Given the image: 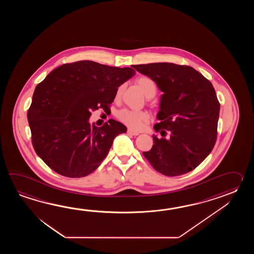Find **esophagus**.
<instances>
[{
    "mask_svg": "<svg viewBox=\"0 0 254 254\" xmlns=\"http://www.w3.org/2000/svg\"><path fill=\"white\" fill-rule=\"evenodd\" d=\"M127 132H128L129 134L133 135V136H137V135L140 134L138 131H135V130H133V129H127Z\"/></svg>",
    "mask_w": 254,
    "mask_h": 254,
    "instance_id": "obj_1",
    "label": "esophagus"
}]
</instances>
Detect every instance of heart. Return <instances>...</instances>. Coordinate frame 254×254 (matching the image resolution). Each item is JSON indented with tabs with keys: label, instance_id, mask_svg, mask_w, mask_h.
<instances>
[{
	"label": "heart",
	"instance_id": "1",
	"mask_svg": "<svg viewBox=\"0 0 254 254\" xmlns=\"http://www.w3.org/2000/svg\"><path fill=\"white\" fill-rule=\"evenodd\" d=\"M136 83L139 85L141 91L144 93L147 98H152L157 92L156 83L148 76H140L137 78ZM123 91V87L120 86L117 91L115 97L116 99L121 96ZM117 118L120 122L127 125L129 128L139 129L142 127L143 124L149 121V115L143 111H135L129 109H123L117 113Z\"/></svg>",
	"mask_w": 254,
	"mask_h": 254
}]
</instances>
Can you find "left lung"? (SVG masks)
Returning a JSON list of instances; mask_svg holds the SVG:
<instances>
[{"label": "left lung", "instance_id": "8db88e82", "mask_svg": "<svg viewBox=\"0 0 254 254\" xmlns=\"http://www.w3.org/2000/svg\"><path fill=\"white\" fill-rule=\"evenodd\" d=\"M163 92L153 145L142 152L158 173L169 177L189 173L210 154L217 140L220 103L211 81L187 65L169 63L132 65Z\"/></svg>", "mask_w": 254, "mask_h": 254}]
</instances>
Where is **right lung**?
Segmentation results:
<instances>
[{
    "instance_id": "right-lung-1",
    "label": "right lung",
    "mask_w": 254,
    "mask_h": 254,
    "mask_svg": "<svg viewBox=\"0 0 254 254\" xmlns=\"http://www.w3.org/2000/svg\"><path fill=\"white\" fill-rule=\"evenodd\" d=\"M135 74L92 61L61 65L33 92L27 118L34 151L55 173L81 178L94 172L107 156L114 138L126 127L109 120L89 124L91 111L110 109L116 91Z\"/></svg>"
}]
</instances>
